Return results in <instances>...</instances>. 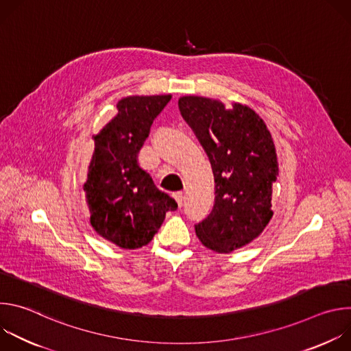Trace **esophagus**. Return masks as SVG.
Segmentation results:
<instances>
[{
    "label": "esophagus",
    "mask_w": 351,
    "mask_h": 351,
    "mask_svg": "<svg viewBox=\"0 0 351 351\" xmlns=\"http://www.w3.org/2000/svg\"><path fill=\"white\" fill-rule=\"evenodd\" d=\"M173 197H175V199L178 202L179 207H182V206H183V203H184V194H183L182 191H178V193H175V194H173Z\"/></svg>",
    "instance_id": "esophagus-1"
}]
</instances>
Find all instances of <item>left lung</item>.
<instances>
[{
  "instance_id": "left-lung-1",
  "label": "left lung",
  "mask_w": 351,
  "mask_h": 351,
  "mask_svg": "<svg viewBox=\"0 0 351 351\" xmlns=\"http://www.w3.org/2000/svg\"><path fill=\"white\" fill-rule=\"evenodd\" d=\"M183 119L210 158L215 204L194 225L207 248L230 253L258 237L272 211V184L278 176L275 144L264 121L247 106L226 110L218 99L179 98Z\"/></svg>"
}]
</instances>
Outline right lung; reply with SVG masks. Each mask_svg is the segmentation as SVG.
Masks as SVG:
<instances>
[{
  "instance_id": "1",
  "label": "right lung",
  "mask_w": 351,
  "mask_h": 351,
  "mask_svg": "<svg viewBox=\"0 0 351 351\" xmlns=\"http://www.w3.org/2000/svg\"><path fill=\"white\" fill-rule=\"evenodd\" d=\"M171 95H133L117 104L118 114L93 136L94 153L83 186L93 229L121 248L152 241L165 214L178 204L137 162V154Z\"/></svg>"
}]
</instances>
